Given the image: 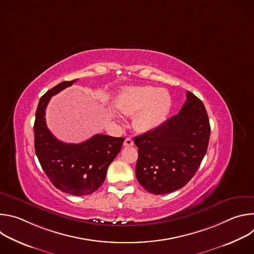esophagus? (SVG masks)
<instances>
[{
	"label": "esophagus",
	"mask_w": 254,
	"mask_h": 254,
	"mask_svg": "<svg viewBox=\"0 0 254 254\" xmlns=\"http://www.w3.org/2000/svg\"><path fill=\"white\" fill-rule=\"evenodd\" d=\"M124 146H125V147H131V146H133V140H132L130 137H127V138L125 139Z\"/></svg>",
	"instance_id": "esophagus-1"
}]
</instances>
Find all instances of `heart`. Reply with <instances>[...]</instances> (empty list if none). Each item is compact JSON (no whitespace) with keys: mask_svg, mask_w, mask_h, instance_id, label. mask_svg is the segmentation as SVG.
Returning <instances> with one entry per match:
<instances>
[{"mask_svg":"<svg viewBox=\"0 0 254 254\" xmlns=\"http://www.w3.org/2000/svg\"><path fill=\"white\" fill-rule=\"evenodd\" d=\"M116 105L126 115H136V129L147 132L156 129L166 121L172 107V99L165 89L152 86L127 87L117 97Z\"/></svg>","mask_w":254,"mask_h":254,"instance_id":"heart-1","label":"heart"}]
</instances>
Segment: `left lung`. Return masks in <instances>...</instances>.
Instances as JSON below:
<instances>
[{"label":"left lung","instance_id":"left-lung-1","mask_svg":"<svg viewBox=\"0 0 254 254\" xmlns=\"http://www.w3.org/2000/svg\"><path fill=\"white\" fill-rule=\"evenodd\" d=\"M210 131L203 102L187 91V100L178 115L156 129L133 137L138 148V183L156 195L184 187L206 155Z\"/></svg>","mask_w":254,"mask_h":254}]
</instances>
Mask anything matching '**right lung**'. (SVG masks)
Instances as JSON below:
<instances>
[{
    "label": "right lung",
    "mask_w": 254,
    "mask_h": 254,
    "mask_svg": "<svg viewBox=\"0 0 254 254\" xmlns=\"http://www.w3.org/2000/svg\"><path fill=\"white\" fill-rule=\"evenodd\" d=\"M74 82L63 81L40 98L34 124V144L51 183L67 194L85 196L102 185L107 168L121 152L125 138L98 133L80 143H66L51 133L45 121L47 104L51 96Z\"/></svg>",
    "instance_id": "1"
}]
</instances>
